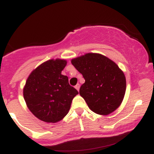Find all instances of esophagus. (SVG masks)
<instances>
[{"label": "esophagus", "mask_w": 154, "mask_h": 154, "mask_svg": "<svg viewBox=\"0 0 154 154\" xmlns=\"http://www.w3.org/2000/svg\"><path fill=\"white\" fill-rule=\"evenodd\" d=\"M79 88H80V85H79V84H77V85H75V88L77 90V91H79Z\"/></svg>", "instance_id": "obj_1"}]
</instances>
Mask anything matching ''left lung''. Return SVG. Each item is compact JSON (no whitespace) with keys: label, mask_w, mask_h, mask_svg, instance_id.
Instances as JSON below:
<instances>
[{"label":"left lung","mask_w":154,"mask_h":154,"mask_svg":"<svg viewBox=\"0 0 154 154\" xmlns=\"http://www.w3.org/2000/svg\"><path fill=\"white\" fill-rule=\"evenodd\" d=\"M71 62L85 80L79 95L91 111L108 115L119 107L126 91V78L114 61L102 54L88 53Z\"/></svg>","instance_id":"left-lung-1"}]
</instances>
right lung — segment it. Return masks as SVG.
Listing matches in <instances>:
<instances>
[{"mask_svg":"<svg viewBox=\"0 0 154 154\" xmlns=\"http://www.w3.org/2000/svg\"><path fill=\"white\" fill-rule=\"evenodd\" d=\"M65 59L45 61L33 69L26 79L23 95L29 110L41 121L56 123L68 114L72 100L78 94L61 75Z\"/></svg>","mask_w":154,"mask_h":154,"instance_id":"right-lung-1","label":"right lung"}]
</instances>
